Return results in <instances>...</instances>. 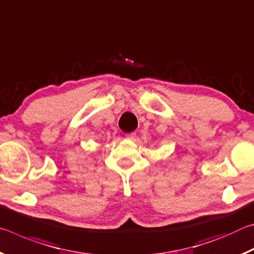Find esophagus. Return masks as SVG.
<instances>
[{"mask_svg": "<svg viewBox=\"0 0 254 254\" xmlns=\"http://www.w3.org/2000/svg\"><path fill=\"white\" fill-rule=\"evenodd\" d=\"M135 136H136V132H130V133H127V139H134Z\"/></svg>", "mask_w": 254, "mask_h": 254, "instance_id": "esophagus-1", "label": "esophagus"}]
</instances>
